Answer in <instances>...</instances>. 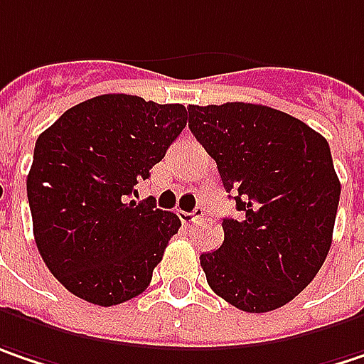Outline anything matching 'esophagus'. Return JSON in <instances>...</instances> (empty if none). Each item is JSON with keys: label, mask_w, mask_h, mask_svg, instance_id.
Masks as SVG:
<instances>
[{"label": "esophagus", "mask_w": 364, "mask_h": 364, "mask_svg": "<svg viewBox=\"0 0 364 364\" xmlns=\"http://www.w3.org/2000/svg\"><path fill=\"white\" fill-rule=\"evenodd\" d=\"M202 216H203V208H196L193 212H181L183 223H193V220H198V218H202Z\"/></svg>", "instance_id": "obj_1"}]
</instances>
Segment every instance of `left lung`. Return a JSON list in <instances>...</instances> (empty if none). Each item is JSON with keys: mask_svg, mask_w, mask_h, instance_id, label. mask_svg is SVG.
Wrapping results in <instances>:
<instances>
[{"mask_svg": "<svg viewBox=\"0 0 364 364\" xmlns=\"http://www.w3.org/2000/svg\"><path fill=\"white\" fill-rule=\"evenodd\" d=\"M187 111L191 134L241 212L223 220V245L200 255L205 280L237 309H278L309 284L330 251L340 202L330 146L301 119L264 105Z\"/></svg>", "mask_w": 364, "mask_h": 364, "instance_id": "8db88e82", "label": "left lung"}]
</instances>
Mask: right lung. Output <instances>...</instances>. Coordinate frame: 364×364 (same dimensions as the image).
Wrapping results in <instances>:
<instances>
[{"label": "right lung", "instance_id": "add662e5", "mask_svg": "<svg viewBox=\"0 0 364 364\" xmlns=\"http://www.w3.org/2000/svg\"><path fill=\"white\" fill-rule=\"evenodd\" d=\"M185 125L183 105L100 95L38 136L26 179L34 241L72 294L111 307L148 289L181 220L132 198Z\"/></svg>", "mask_w": 364, "mask_h": 364}]
</instances>
